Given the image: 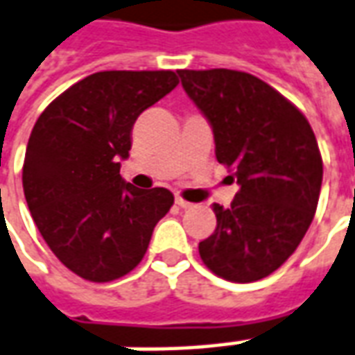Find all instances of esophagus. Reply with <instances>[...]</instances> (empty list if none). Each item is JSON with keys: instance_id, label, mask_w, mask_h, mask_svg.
Listing matches in <instances>:
<instances>
[{"instance_id": "esophagus-1", "label": "esophagus", "mask_w": 355, "mask_h": 355, "mask_svg": "<svg viewBox=\"0 0 355 355\" xmlns=\"http://www.w3.org/2000/svg\"><path fill=\"white\" fill-rule=\"evenodd\" d=\"M175 203H177L178 207H182V209H188V207H192V203L186 202L184 198H180V196H177V198H175Z\"/></svg>"}]
</instances>
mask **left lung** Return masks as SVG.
I'll return each instance as SVG.
<instances>
[{
	"mask_svg": "<svg viewBox=\"0 0 355 355\" xmlns=\"http://www.w3.org/2000/svg\"><path fill=\"white\" fill-rule=\"evenodd\" d=\"M182 88L209 121L217 161L234 167L240 186L230 207L213 203L217 229L200 257L230 282L277 271L315 215L323 161L307 119L254 74L230 69L177 71Z\"/></svg>",
	"mask_w": 355,
	"mask_h": 355,
	"instance_id": "8db88e82",
	"label": "left lung"
}]
</instances>
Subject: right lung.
Returning a JSON list of instances; mask_svg holds the SVG:
<instances>
[{
	"label": "right lung",
	"mask_w": 355,
	"mask_h": 355,
	"mask_svg": "<svg viewBox=\"0 0 355 355\" xmlns=\"http://www.w3.org/2000/svg\"><path fill=\"white\" fill-rule=\"evenodd\" d=\"M178 84L173 71H101L73 84L40 115L22 188L49 250L86 281L109 282L142 261L175 198L121 177L140 113Z\"/></svg>",
	"instance_id": "right-lung-1"
}]
</instances>
